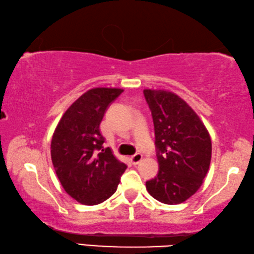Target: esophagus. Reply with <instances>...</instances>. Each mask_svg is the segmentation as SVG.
I'll use <instances>...</instances> for the list:
<instances>
[{"label":"esophagus","instance_id":"esophagus-1","mask_svg":"<svg viewBox=\"0 0 254 254\" xmlns=\"http://www.w3.org/2000/svg\"><path fill=\"white\" fill-rule=\"evenodd\" d=\"M130 160H131V162L133 163V165H137V163H139L141 160H142V154H141V153L133 154V156L130 158Z\"/></svg>","mask_w":254,"mask_h":254}]
</instances>
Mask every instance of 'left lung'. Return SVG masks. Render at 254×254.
Instances as JSON below:
<instances>
[{
    "label": "left lung",
    "instance_id": "1",
    "mask_svg": "<svg viewBox=\"0 0 254 254\" xmlns=\"http://www.w3.org/2000/svg\"><path fill=\"white\" fill-rule=\"evenodd\" d=\"M151 111L159 171L145 183L150 195L176 205L198 190L209 169L212 141L198 115L183 98L163 89H144Z\"/></svg>",
    "mask_w": 254,
    "mask_h": 254
}]
</instances>
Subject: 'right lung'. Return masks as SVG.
<instances>
[{
    "label": "right lung",
    "mask_w": 254,
    "mask_h": 254,
    "mask_svg": "<svg viewBox=\"0 0 254 254\" xmlns=\"http://www.w3.org/2000/svg\"><path fill=\"white\" fill-rule=\"evenodd\" d=\"M123 92L97 87L84 93L60 119L51 140V160L65 191L78 203L97 205L117 191L126 163L104 149L100 124Z\"/></svg>",
    "instance_id": "right-lung-1"
}]
</instances>
